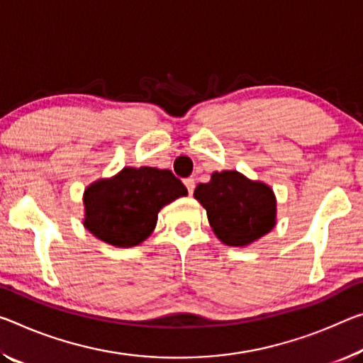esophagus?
Instances as JSON below:
<instances>
[{
  "label": "esophagus",
  "instance_id": "1",
  "mask_svg": "<svg viewBox=\"0 0 363 363\" xmlns=\"http://www.w3.org/2000/svg\"><path fill=\"white\" fill-rule=\"evenodd\" d=\"M184 184H186V187H187V192L189 194H194V189H195V181L192 179V177H187L186 181H184Z\"/></svg>",
  "mask_w": 363,
  "mask_h": 363
}]
</instances>
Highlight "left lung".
Instances as JSON below:
<instances>
[{"mask_svg":"<svg viewBox=\"0 0 363 363\" xmlns=\"http://www.w3.org/2000/svg\"><path fill=\"white\" fill-rule=\"evenodd\" d=\"M194 197L206 210L213 233L226 245H249L276 224L272 187L238 171L213 172L210 182L195 187Z\"/></svg>","mask_w":363,"mask_h":363,"instance_id":"left-lung-1","label":"left lung"}]
</instances>
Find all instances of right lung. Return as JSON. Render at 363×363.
<instances>
[{
	"label": "right lung",
	"mask_w": 363,
	"mask_h": 363,
	"mask_svg": "<svg viewBox=\"0 0 363 363\" xmlns=\"http://www.w3.org/2000/svg\"><path fill=\"white\" fill-rule=\"evenodd\" d=\"M184 195L186 186L169 169L125 166L85 189L84 226L109 245H139L153 233L158 211Z\"/></svg>",
	"instance_id": "obj_1"
}]
</instances>
